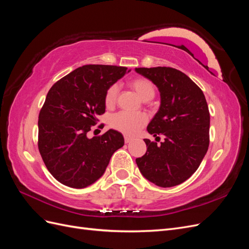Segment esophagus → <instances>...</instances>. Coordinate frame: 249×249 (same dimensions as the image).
Listing matches in <instances>:
<instances>
[{
    "label": "esophagus",
    "instance_id": "1",
    "mask_svg": "<svg viewBox=\"0 0 249 249\" xmlns=\"http://www.w3.org/2000/svg\"><path fill=\"white\" fill-rule=\"evenodd\" d=\"M132 140H133L132 138H130V137H127V136H124V142H125V143H130V142H131Z\"/></svg>",
    "mask_w": 249,
    "mask_h": 249
}]
</instances>
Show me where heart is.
<instances>
[{"label": "heart", "instance_id": "obj_1", "mask_svg": "<svg viewBox=\"0 0 249 249\" xmlns=\"http://www.w3.org/2000/svg\"><path fill=\"white\" fill-rule=\"evenodd\" d=\"M131 87L142 100L152 99L155 94V88L152 82L144 78H137L130 82ZM118 93L117 84H112L105 93L104 102L106 107L110 108L115 104ZM147 123V116L143 113H129L119 112L113 115L110 120V124L113 129L123 133L126 136H135Z\"/></svg>", "mask_w": 249, "mask_h": 249}]
</instances>
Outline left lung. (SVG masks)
Wrapping results in <instances>:
<instances>
[{"label": "left lung", "instance_id": "1", "mask_svg": "<svg viewBox=\"0 0 249 249\" xmlns=\"http://www.w3.org/2000/svg\"><path fill=\"white\" fill-rule=\"evenodd\" d=\"M138 73L152 81L161 96L160 108L147 125L161 145L144 139L147 150L137 158L142 176L159 187L182 184L197 170L210 142V112L201 89L172 67H138Z\"/></svg>", "mask_w": 249, "mask_h": 249}]
</instances>
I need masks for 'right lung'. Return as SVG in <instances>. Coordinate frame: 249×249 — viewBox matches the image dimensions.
I'll list each match as a JSON object with an SVG mask.
<instances>
[{"instance_id": "obj_1", "label": "right lung", "mask_w": 249, "mask_h": 249, "mask_svg": "<svg viewBox=\"0 0 249 249\" xmlns=\"http://www.w3.org/2000/svg\"><path fill=\"white\" fill-rule=\"evenodd\" d=\"M126 71L124 66L84 65L49 90L38 116V149L58 182L77 189L93 184L124 146V136L115 130L92 138L87 133L106 111L107 89Z\"/></svg>"}]
</instances>
